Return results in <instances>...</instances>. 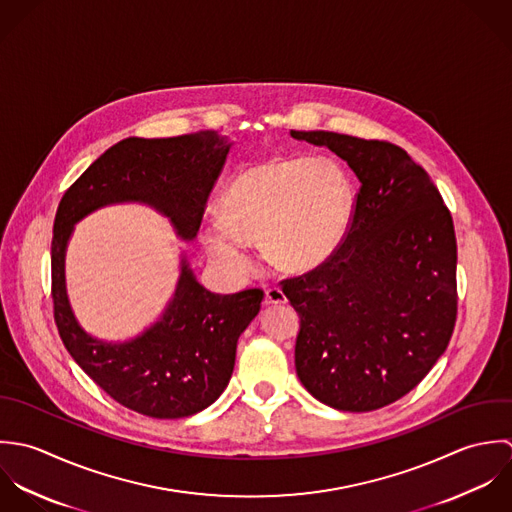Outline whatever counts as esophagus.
<instances>
[{"mask_svg":"<svg viewBox=\"0 0 512 512\" xmlns=\"http://www.w3.org/2000/svg\"><path fill=\"white\" fill-rule=\"evenodd\" d=\"M265 303L267 305H285L287 303V295L281 287H269L265 291Z\"/></svg>","mask_w":512,"mask_h":512,"instance_id":"1","label":"esophagus"}]
</instances>
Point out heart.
Listing matches in <instances>:
<instances>
[{"label":"heart","mask_w":512,"mask_h":512,"mask_svg":"<svg viewBox=\"0 0 512 512\" xmlns=\"http://www.w3.org/2000/svg\"><path fill=\"white\" fill-rule=\"evenodd\" d=\"M348 172L328 158H271L245 168L221 196V217L202 227L207 253L235 275L251 269L245 243H261L283 271H308L342 243L352 215Z\"/></svg>","instance_id":"b5f03b06"}]
</instances>
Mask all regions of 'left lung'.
I'll return each mask as SVG.
<instances>
[{
	"label": "left lung",
	"instance_id": "left-lung-1",
	"mask_svg": "<svg viewBox=\"0 0 512 512\" xmlns=\"http://www.w3.org/2000/svg\"><path fill=\"white\" fill-rule=\"evenodd\" d=\"M360 180L348 231L312 271L281 281L301 316L297 374L322 404L372 411L411 392L457 318L453 217L427 172L386 140L291 130Z\"/></svg>",
	"mask_w": 512,
	"mask_h": 512
}]
</instances>
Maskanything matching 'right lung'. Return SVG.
<instances>
[{
	"label": "right lung",
	"instance_id": "add662e5",
	"mask_svg": "<svg viewBox=\"0 0 512 512\" xmlns=\"http://www.w3.org/2000/svg\"><path fill=\"white\" fill-rule=\"evenodd\" d=\"M231 144L217 130L172 138H126L108 148L61 198L51 241V297L59 336L87 376L124 408L158 419L211 406L229 384L239 334L257 316L263 291L215 295L188 263L172 303L142 336L108 344L75 320L65 293V247L73 225L103 205L144 202L194 239Z\"/></svg>",
	"mask_w": 512,
	"mask_h": 512
}]
</instances>
